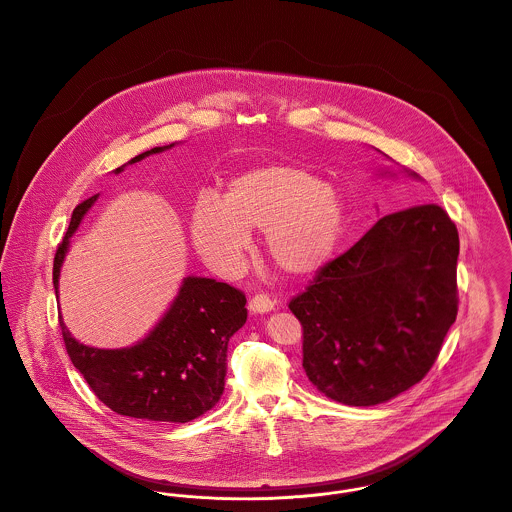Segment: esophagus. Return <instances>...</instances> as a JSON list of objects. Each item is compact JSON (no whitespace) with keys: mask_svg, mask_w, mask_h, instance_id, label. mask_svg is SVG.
Returning <instances> with one entry per match:
<instances>
[{"mask_svg":"<svg viewBox=\"0 0 512 512\" xmlns=\"http://www.w3.org/2000/svg\"><path fill=\"white\" fill-rule=\"evenodd\" d=\"M248 310H250L252 314H268V312L274 310V302H272L268 296L258 294V296H254V298L248 302Z\"/></svg>","mask_w":512,"mask_h":512,"instance_id":"esophagus-1","label":"esophagus"}]
</instances>
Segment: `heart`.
Wrapping results in <instances>:
<instances>
[{"label": "heart", "instance_id": "obj_1", "mask_svg": "<svg viewBox=\"0 0 512 512\" xmlns=\"http://www.w3.org/2000/svg\"><path fill=\"white\" fill-rule=\"evenodd\" d=\"M347 208L340 190L288 163L258 165L230 178L222 200L202 194L192 208L194 248L212 268L232 272L264 232L268 260L286 276L320 272L336 254Z\"/></svg>", "mask_w": 512, "mask_h": 512}]
</instances>
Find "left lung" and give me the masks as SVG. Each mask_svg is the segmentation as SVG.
Returning <instances> with one entry per match:
<instances>
[{
    "label": "left lung",
    "mask_w": 512,
    "mask_h": 512,
    "mask_svg": "<svg viewBox=\"0 0 512 512\" xmlns=\"http://www.w3.org/2000/svg\"><path fill=\"white\" fill-rule=\"evenodd\" d=\"M457 258L459 232L441 206L379 218L290 302L304 328L308 379L353 407L385 403L419 383L457 318Z\"/></svg>",
    "instance_id": "1"
}]
</instances>
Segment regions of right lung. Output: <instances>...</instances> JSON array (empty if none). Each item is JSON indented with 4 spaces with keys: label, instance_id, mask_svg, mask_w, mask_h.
Returning a JSON list of instances; mask_svg holds the SVG:
<instances>
[{
    "label": "right lung",
    "instance_id": "1",
    "mask_svg": "<svg viewBox=\"0 0 512 512\" xmlns=\"http://www.w3.org/2000/svg\"><path fill=\"white\" fill-rule=\"evenodd\" d=\"M178 143L155 147L123 167L141 163ZM99 194L81 202L53 260V288L59 300V276L71 238ZM246 298L236 288L202 276H186L155 328L137 343L103 349L75 340L59 316L61 336L73 365L93 393L115 413L159 423H188L212 409L226 377L228 341L246 324Z\"/></svg>",
    "mask_w": 512,
    "mask_h": 512
}]
</instances>
